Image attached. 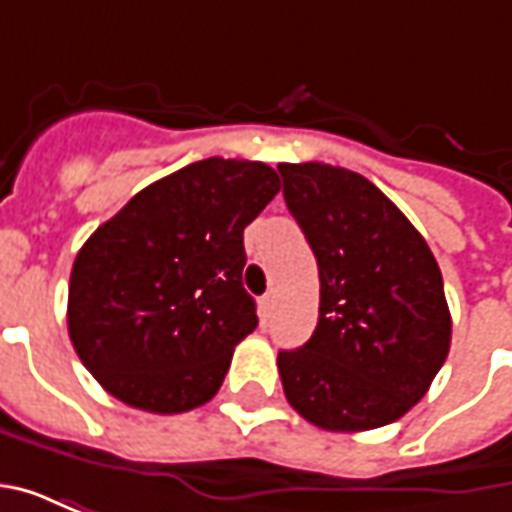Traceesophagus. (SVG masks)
Instances as JSON below:
<instances>
[{
  "instance_id": "esophagus-1",
  "label": "esophagus",
  "mask_w": 512,
  "mask_h": 512,
  "mask_svg": "<svg viewBox=\"0 0 512 512\" xmlns=\"http://www.w3.org/2000/svg\"><path fill=\"white\" fill-rule=\"evenodd\" d=\"M257 315H260V321L268 323V318L274 315V296L271 293H266L263 299L257 301Z\"/></svg>"
}]
</instances>
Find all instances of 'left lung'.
Listing matches in <instances>:
<instances>
[{
	"instance_id": "1",
	"label": "left lung",
	"mask_w": 512,
	"mask_h": 512,
	"mask_svg": "<svg viewBox=\"0 0 512 512\" xmlns=\"http://www.w3.org/2000/svg\"><path fill=\"white\" fill-rule=\"evenodd\" d=\"M288 211L315 252L321 315L279 351L288 403L323 430L389 425L422 400L450 351L436 257L384 191L332 164H279Z\"/></svg>"
}]
</instances>
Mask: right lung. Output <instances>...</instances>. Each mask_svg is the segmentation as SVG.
<instances>
[{"label":"right lung","mask_w":512,"mask_h":512,"mask_svg":"<svg viewBox=\"0 0 512 512\" xmlns=\"http://www.w3.org/2000/svg\"><path fill=\"white\" fill-rule=\"evenodd\" d=\"M263 161L205 158L150 183L73 260L68 334L109 395L153 414L208 403L255 332L244 227L274 200Z\"/></svg>","instance_id":"obj_1"}]
</instances>
